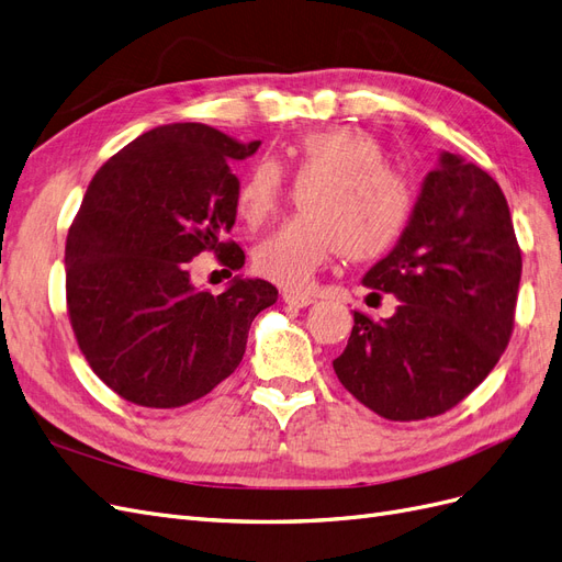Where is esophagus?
<instances>
[{
  "label": "esophagus",
  "mask_w": 562,
  "mask_h": 562,
  "mask_svg": "<svg viewBox=\"0 0 562 562\" xmlns=\"http://www.w3.org/2000/svg\"><path fill=\"white\" fill-rule=\"evenodd\" d=\"M283 302L288 304V307H297V310H302V307H310V304L314 302V297L312 295H302V293H283Z\"/></svg>",
  "instance_id": "esophagus-1"
}]
</instances>
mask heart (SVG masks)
Returning a JSON list of instances; mask_svg holds the SVG:
<instances>
[{
  "label": "heart",
  "instance_id": "obj_1",
  "mask_svg": "<svg viewBox=\"0 0 562 562\" xmlns=\"http://www.w3.org/2000/svg\"><path fill=\"white\" fill-rule=\"evenodd\" d=\"M295 184H304V213L267 234L252 248L255 274L291 291L307 288L321 267L342 252L351 262L394 250L413 223L415 194L389 166L384 145L353 126L302 133L285 147ZM285 180L279 164L255 161L234 196L241 223L255 227L279 209Z\"/></svg>",
  "mask_w": 562,
  "mask_h": 562
}]
</instances>
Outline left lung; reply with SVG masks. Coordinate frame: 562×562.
I'll list each match as a JSON object with an SVG mask.
<instances>
[{"mask_svg":"<svg viewBox=\"0 0 562 562\" xmlns=\"http://www.w3.org/2000/svg\"><path fill=\"white\" fill-rule=\"evenodd\" d=\"M520 271L502 187L446 151L424 180L403 239L363 279L396 295L398 310L386 321L353 312L347 349L333 361L337 380L391 422L448 413L512 339Z\"/></svg>","mask_w":562,"mask_h":562,"instance_id":"8db88e82","label":"left lung"}]
</instances>
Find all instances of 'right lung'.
I'll list each match as a JSON object with an SVG mask.
<instances>
[{"label": "right lung", "instance_id": "obj_1", "mask_svg": "<svg viewBox=\"0 0 562 562\" xmlns=\"http://www.w3.org/2000/svg\"><path fill=\"white\" fill-rule=\"evenodd\" d=\"M260 140L241 145L206 124L151 128L98 168L65 244L67 316L91 370L143 407H182L239 368L252 318L277 302L262 279L194 291L190 262L246 255L234 227L239 178ZM232 277V274H229Z\"/></svg>", "mask_w": 562, "mask_h": 562}]
</instances>
